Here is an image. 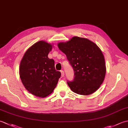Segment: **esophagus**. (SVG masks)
<instances>
[{
    "label": "esophagus",
    "instance_id": "obj_1",
    "mask_svg": "<svg viewBox=\"0 0 128 128\" xmlns=\"http://www.w3.org/2000/svg\"><path fill=\"white\" fill-rule=\"evenodd\" d=\"M65 74H64V72L63 71V70H62L61 71V75H62V77H63L64 76Z\"/></svg>",
    "mask_w": 128,
    "mask_h": 128
}]
</instances>
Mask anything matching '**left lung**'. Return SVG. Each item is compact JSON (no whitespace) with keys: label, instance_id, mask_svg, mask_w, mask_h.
Returning a JSON list of instances; mask_svg holds the SVG:
<instances>
[{"label":"left lung","instance_id":"8db88e82","mask_svg":"<svg viewBox=\"0 0 128 128\" xmlns=\"http://www.w3.org/2000/svg\"><path fill=\"white\" fill-rule=\"evenodd\" d=\"M58 46L75 72L74 80L67 82L70 89L81 95L96 91L106 72L104 58L100 48L90 40L76 36L66 42L59 43Z\"/></svg>","mask_w":128,"mask_h":128}]
</instances>
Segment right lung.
<instances>
[{
	"label": "right lung",
	"instance_id": "1",
	"mask_svg": "<svg viewBox=\"0 0 128 128\" xmlns=\"http://www.w3.org/2000/svg\"><path fill=\"white\" fill-rule=\"evenodd\" d=\"M52 48L50 43L37 42L27 50L20 62L21 81L27 90L36 96L46 97L52 93L60 78L54 60L48 57Z\"/></svg>",
	"mask_w": 128,
	"mask_h": 128
}]
</instances>
